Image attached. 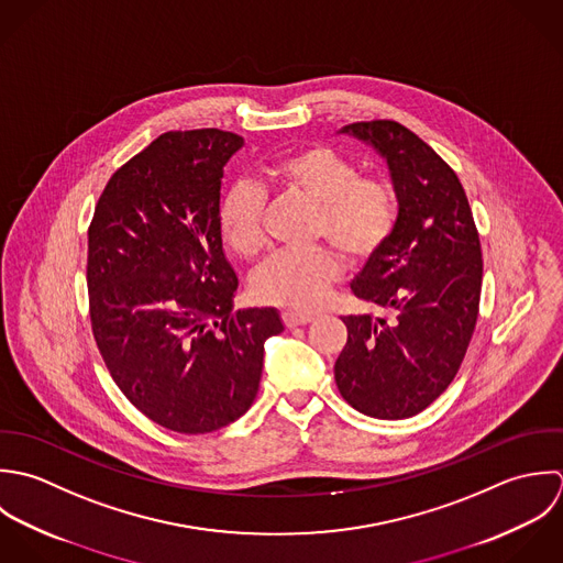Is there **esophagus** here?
<instances>
[{
  "mask_svg": "<svg viewBox=\"0 0 563 563\" xmlns=\"http://www.w3.org/2000/svg\"><path fill=\"white\" fill-rule=\"evenodd\" d=\"M313 320V316L309 313H298V311H283V322L287 329H296V327H305Z\"/></svg>",
  "mask_w": 563,
  "mask_h": 563,
  "instance_id": "obj_1",
  "label": "esophagus"
}]
</instances>
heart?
Segmentation results:
<instances>
[{"instance_id":"obj_1","label":"heart","mask_w":563,"mask_h":563,"mask_svg":"<svg viewBox=\"0 0 563 563\" xmlns=\"http://www.w3.org/2000/svg\"><path fill=\"white\" fill-rule=\"evenodd\" d=\"M269 185L296 194L316 207L311 232L327 239L350 263L372 258L391 236L398 209L394 187L378 176H363L358 165L324 143H311L274 158L263 169ZM265 196L254 183H234L218 209L225 245L239 258H254L265 247ZM339 278V261L324 247L276 252L252 278L258 302L289 311H311Z\"/></svg>"}]
</instances>
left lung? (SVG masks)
<instances>
[{"mask_svg": "<svg viewBox=\"0 0 563 563\" xmlns=\"http://www.w3.org/2000/svg\"><path fill=\"white\" fill-rule=\"evenodd\" d=\"M347 132L385 161L398 198L387 243L350 283L394 318L347 316L335 361L339 394L356 411L402 420L424 411L456 376L478 318L483 258L467 196L449 163L391 119Z\"/></svg>", "mask_w": 563, "mask_h": 563, "instance_id": "8db88e82", "label": "left lung"}]
</instances>
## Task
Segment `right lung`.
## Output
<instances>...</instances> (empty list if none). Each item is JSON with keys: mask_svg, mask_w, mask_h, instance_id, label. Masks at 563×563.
I'll use <instances>...</instances> for the list:
<instances>
[{"mask_svg": "<svg viewBox=\"0 0 563 563\" xmlns=\"http://www.w3.org/2000/svg\"><path fill=\"white\" fill-rule=\"evenodd\" d=\"M218 128L172 130L121 165L89 225L87 287L98 350L152 422L213 433L256 398L276 309L232 311L236 274L218 225L228 158Z\"/></svg>", "mask_w": 563, "mask_h": 563, "instance_id": "add662e5", "label": "right lung"}]
</instances>
